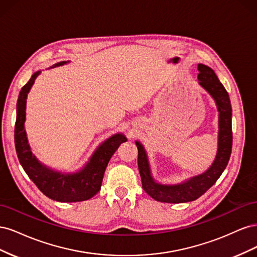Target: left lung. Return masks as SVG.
<instances>
[{
  "label": "left lung",
  "instance_id": "1",
  "mask_svg": "<svg viewBox=\"0 0 257 257\" xmlns=\"http://www.w3.org/2000/svg\"><path fill=\"white\" fill-rule=\"evenodd\" d=\"M198 71V84L213 98L219 111L217 151L211 166L203 174L193 176L180 183L163 184L152 176L145 147L141 142H135L138 149V169L142 177L143 189L148 195L161 203L180 204L197 199L216 182L226 168L230 158L232 133L229 95L211 67L199 63Z\"/></svg>",
  "mask_w": 257,
  "mask_h": 257
}]
</instances>
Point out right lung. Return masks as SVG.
Segmentation results:
<instances>
[{"label": "right lung", "instance_id": "obj_1", "mask_svg": "<svg viewBox=\"0 0 257 257\" xmlns=\"http://www.w3.org/2000/svg\"><path fill=\"white\" fill-rule=\"evenodd\" d=\"M61 61L50 68L67 64ZM42 71L35 72L22 87L17 100V119L15 125V146L21 166L38 189L46 196L62 203H76L92 198L102 185L105 169L119 146L127 141L122 133H116L100 144L84 166L76 173H62L43 164L31 151L26 132V108L28 93Z\"/></svg>", "mask_w": 257, "mask_h": 257}]
</instances>
